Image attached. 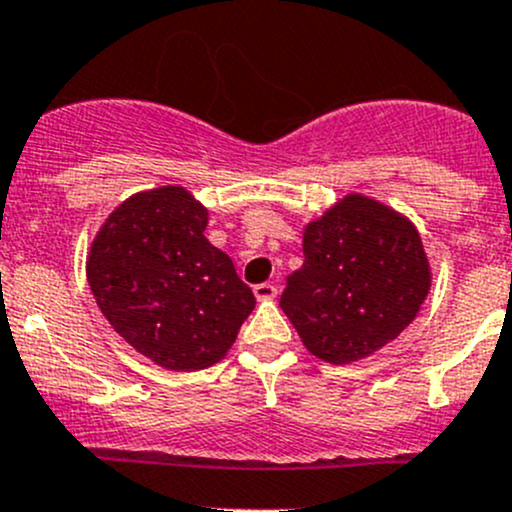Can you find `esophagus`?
Listing matches in <instances>:
<instances>
[{
  "label": "esophagus",
  "mask_w": 512,
  "mask_h": 512,
  "mask_svg": "<svg viewBox=\"0 0 512 512\" xmlns=\"http://www.w3.org/2000/svg\"><path fill=\"white\" fill-rule=\"evenodd\" d=\"M252 292H255L257 299H275L277 297V287L272 285V282H260V285L252 287Z\"/></svg>",
  "instance_id": "34e87169"
}]
</instances>
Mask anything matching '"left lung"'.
Listing matches in <instances>:
<instances>
[{
    "label": "left lung",
    "instance_id": "8db88e82",
    "mask_svg": "<svg viewBox=\"0 0 512 512\" xmlns=\"http://www.w3.org/2000/svg\"><path fill=\"white\" fill-rule=\"evenodd\" d=\"M302 252L280 307L304 347L329 364L386 347L414 322L431 289L414 223L366 195H344L304 227Z\"/></svg>",
    "mask_w": 512,
    "mask_h": 512
}]
</instances>
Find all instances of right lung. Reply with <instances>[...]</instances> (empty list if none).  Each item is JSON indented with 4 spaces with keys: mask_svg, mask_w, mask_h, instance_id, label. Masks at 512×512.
Listing matches in <instances>:
<instances>
[{
    "mask_svg": "<svg viewBox=\"0 0 512 512\" xmlns=\"http://www.w3.org/2000/svg\"><path fill=\"white\" fill-rule=\"evenodd\" d=\"M208 210L180 185L123 200L91 242L98 309L146 359L170 371L213 366L255 309V294L203 235Z\"/></svg>",
    "mask_w": 512,
    "mask_h": 512,
    "instance_id": "obj_1",
    "label": "right lung"
}]
</instances>
